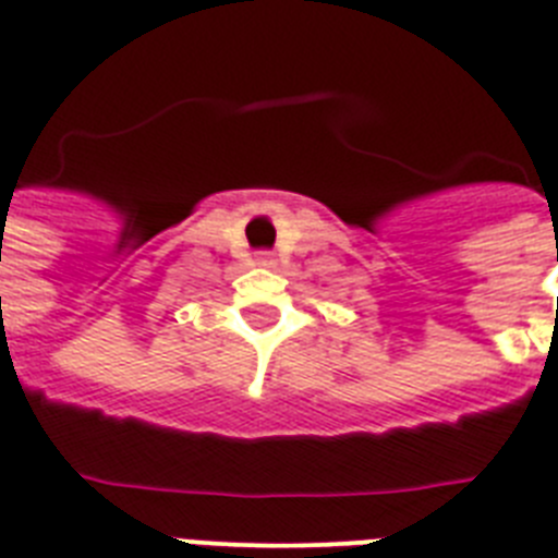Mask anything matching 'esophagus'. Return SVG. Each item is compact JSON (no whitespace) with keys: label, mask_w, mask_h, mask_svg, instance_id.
<instances>
[{"label":"esophagus","mask_w":558,"mask_h":558,"mask_svg":"<svg viewBox=\"0 0 558 558\" xmlns=\"http://www.w3.org/2000/svg\"><path fill=\"white\" fill-rule=\"evenodd\" d=\"M256 265L258 267H267V270H270V267H276L274 253H256Z\"/></svg>","instance_id":"obj_1"}]
</instances>
